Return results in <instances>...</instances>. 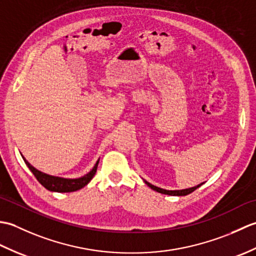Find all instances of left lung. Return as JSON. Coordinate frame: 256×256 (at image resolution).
<instances>
[{
  "label": "left lung",
  "mask_w": 256,
  "mask_h": 256,
  "mask_svg": "<svg viewBox=\"0 0 256 256\" xmlns=\"http://www.w3.org/2000/svg\"><path fill=\"white\" fill-rule=\"evenodd\" d=\"M145 184L157 192H160V194H170V196H186V194H192V192H194L196 189L199 188L201 184H198V186H194V187L188 188V189H182V190H166V189H162V188L156 187V186H154V184H152L148 182H145Z\"/></svg>",
  "instance_id": "8db88e82"
}]
</instances>
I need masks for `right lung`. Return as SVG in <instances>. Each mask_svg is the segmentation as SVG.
Returning a JSON list of instances; mask_svg holds the SVG:
<instances>
[{"instance_id": "obj_1", "label": "right lung", "mask_w": 256, "mask_h": 256, "mask_svg": "<svg viewBox=\"0 0 256 256\" xmlns=\"http://www.w3.org/2000/svg\"><path fill=\"white\" fill-rule=\"evenodd\" d=\"M23 160L25 162V164L27 165V167L30 170V172L34 174V176L36 177L37 180L40 182L46 189L50 190V192H76V190L84 188L86 184H88L91 179L94 178V174L96 172L98 164H99V160H98L96 162L94 167L92 168V170H90V172L86 174V175H84V177H80L77 179H66V178L47 175V174L37 170L36 168L32 167L30 162L24 158V157Z\"/></svg>"}]
</instances>
